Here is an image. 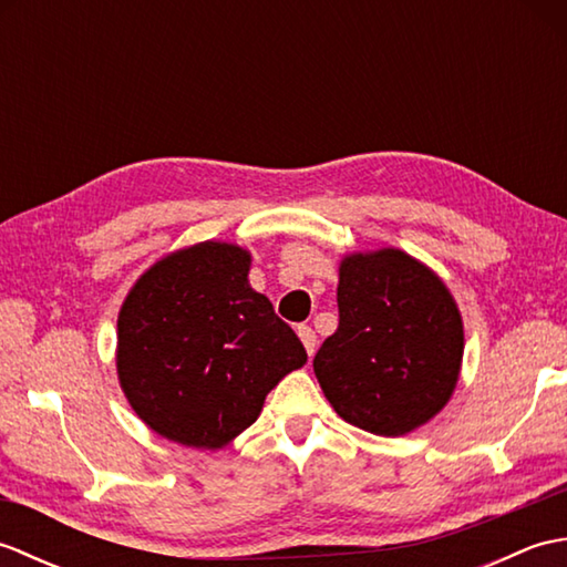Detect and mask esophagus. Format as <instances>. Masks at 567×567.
I'll list each match as a JSON object with an SVG mask.
<instances>
[{"label": "esophagus", "mask_w": 567, "mask_h": 567, "mask_svg": "<svg viewBox=\"0 0 567 567\" xmlns=\"http://www.w3.org/2000/svg\"><path fill=\"white\" fill-rule=\"evenodd\" d=\"M297 333H299V341L305 343L307 355L309 358L315 355V351H317V333H315V329H311V327H299Z\"/></svg>", "instance_id": "obj_1"}]
</instances>
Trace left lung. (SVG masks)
Wrapping results in <instances>:
<instances>
[{"mask_svg":"<svg viewBox=\"0 0 567 567\" xmlns=\"http://www.w3.org/2000/svg\"><path fill=\"white\" fill-rule=\"evenodd\" d=\"M339 329L315 372L348 424L404 436L449 404L463 365V317L441 277L400 248L348 252L339 265Z\"/></svg>","mask_w":567,"mask_h":567,"instance_id":"1","label":"left lung"}]
</instances>
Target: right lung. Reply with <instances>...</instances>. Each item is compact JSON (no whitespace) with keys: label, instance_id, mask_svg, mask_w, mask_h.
<instances>
[{"label":"right lung","instance_id":"add662e5","mask_svg":"<svg viewBox=\"0 0 567 567\" xmlns=\"http://www.w3.org/2000/svg\"><path fill=\"white\" fill-rule=\"evenodd\" d=\"M250 250L202 240L155 260L116 319V375L158 436L219 451L307 363L297 333L248 282Z\"/></svg>","mask_w":567,"mask_h":567}]
</instances>
